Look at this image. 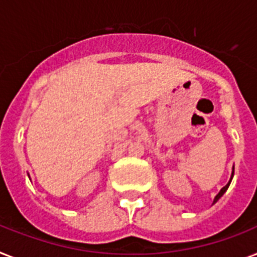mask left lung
Here are the masks:
<instances>
[{
    "instance_id": "8db88e82",
    "label": "left lung",
    "mask_w": 257,
    "mask_h": 257,
    "mask_svg": "<svg viewBox=\"0 0 257 257\" xmlns=\"http://www.w3.org/2000/svg\"><path fill=\"white\" fill-rule=\"evenodd\" d=\"M233 169H235V168H232V173H231V178H230V181H228V183H227L226 186L222 187V189H220V191H219V193L216 194V197L214 198V202H212V204H215L216 202H218L219 199H220V198L223 197V194L226 193L227 189H228V186H230V183H231V181H232V177H233Z\"/></svg>"
}]
</instances>
